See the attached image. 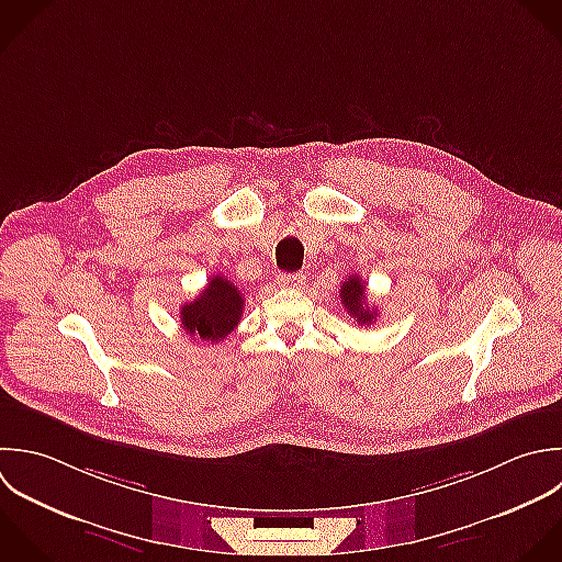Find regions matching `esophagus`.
Here are the masks:
<instances>
[{
    "mask_svg": "<svg viewBox=\"0 0 562 562\" xmlns=\"http://www.w3.org/2000/svg\"><path fill=\"white\" fill-rule=\"evenodd\" d=\"M306 282V276L304 273H280L278 276V284L280 286H291V289H297Z\"/></svg>",
    "mask_w": 562,
    "mask_h": 562,
    "instance_id": "obj_1",
    "label": "esophagus"
}]
</instances>
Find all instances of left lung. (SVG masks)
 Returning a JSON list of instances; mask_svg holds the SVG:
<instances>
[{"label": "left lung", "mask_w": 562, "mask_h": 562, "mask_svg": "<svg viewBox=\"0 0 562 562\" xmlns=\"http://www.w3.org/2000/svg\"><path fill=\"white\" fill-rule=\"evenodd\" d=\"M339 297H341V304L348 311V315L355 317V322L359 326H372L376 322L379 311L366 304V297H368L366 295V284L357 273L346 278V282L341 284Z\"/></svg>", "instance_id": "left-lung-1"}]
</instances>
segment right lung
Here are the masks:
<instances>
[{"mask_svg":"<svg viewBox=\"0 0 562 562\" xmlns=\"http://www.w3.org/2000/svg\"><path fill=\"white\" fill-rule=\"evenodd\" d=\"M243 304V293L227 278L214 276L192 302L181 306V326L190 337L216 344L238 326Z\"/></svg>","mask_w":562,"mask_h":562,"instance_id":"add662e5","label":"right lung"}]
</instances>
